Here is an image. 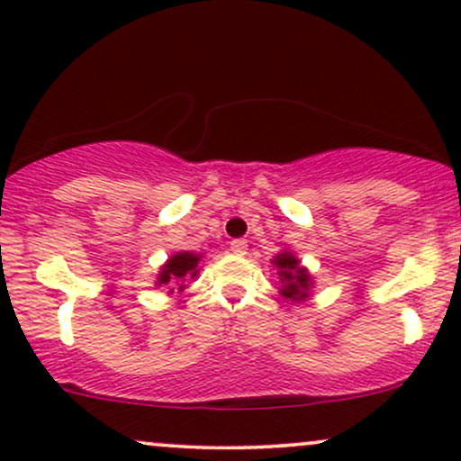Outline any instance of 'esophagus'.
<instances>
[{"label": "esophagus", "instance_id": "34e87169", "mask_svg": "<svg viewBox=\"0 0 461 461\" xmlns=\"http://www.w3.org/2000/svg\"><path fill=\"white\" fill-rule=\"evenodd\" d=\"M230 252L237 254V257H243V254H248V241L246 240L230 241Z\"/></svg>", "mask_w": 461, "mask_h": 461}]
</instances>
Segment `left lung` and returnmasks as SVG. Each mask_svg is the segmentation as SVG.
Returning <instances> with one entry per match:
<instances>
[{"instance_id":"left-lung-1","label":"left lung","mask_w":461,"mask_h":461,"mask_svg":"<svg viewBox=\"0 0 461 461\" xmlns=\"http://www.w3.org/2000/svg\"><path fill=\"white\" fill-rule=\"evenodd\" d=\"M271 265L280 277V294L284 299L293 301V303H303L312 297V288H314V277L308 271V267L301 265V260L293 249L284 248L271 258Z\"/></svg>"}]
</instances>
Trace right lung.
<instances>
[{
  "mask_svg": "<svg viewBox=\"0 0 461 461\" xmlns=\"http://www.w3.org/2000/svg\"><path fill=\"white\" fill-rule=\"evenodd\" d=\"M201 260L203 254L196 252H175L170 254L167 263L160 267L156 276V286H167L168 294L175 293V284H177V291H184L185 280H194L201 274Z\"/></svg>",
  "mask_w": 461,
  "mask_h": 461,
  "instance_id": "1",
  "label": "right lung"
}]
</instances>
